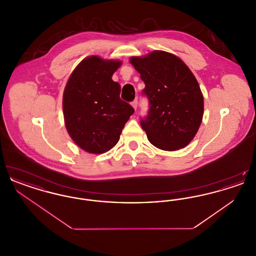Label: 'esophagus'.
<instances>
[{
    "mask_svg": "<svg viewBox=\"0 0 256 256\" xmlns=\"http://www.w3.org/2000/svg\"><path fill=\"white\" fill-rule=\"evenodd\" d=\"M137 104H138V100H137V98H135V100H134V102H132V106H134V108L135 110L137 108Z\"/></svg>",
    "mask_w": 256,
    "mask_h": 256,
    "instance_id": "esophagus-1",
    "label": "esophagus"
}]
</instances>
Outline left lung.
I'll return each instance as SVG.
<instances>
[{"instance_id": "obj_1", "label": "left lung", "mask_w": 256, "mask_h": 256, "mask_svg": "<svg viewBox=\"0 0 256 256\" xmlns=\"http://www.w3.org/2000/svg\"><path fill=\"white\" fill-rule=\"evenodd\" d=\"M130 61L145 84L142 94L148 100V111L140 122L148 141L164 150L187 146L204 115V97L195 76L180 58L163 50Z\"/></svg>"}]
</instances>
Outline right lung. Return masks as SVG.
Wrapping results in <instances>:
<instances>
[{"instance_id": "obj_1", "label": "right lung", "mask_w": 256, "mask_h": 256, "mask_svg": "<svg viewBox=\"0 0 256 256\" xmlns=\"http://www.w3.org/2000/svg\"><path fill=\"white\" fill-rule=\"evenodd\" d=\"M118 60L89 56L74 70L63 94V114L74 142L90 154H104L117 144L134 108L120 98L112 74Z\"/></svg>"}]
</instances>
